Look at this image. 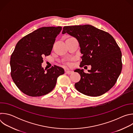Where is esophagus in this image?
Returning a JSON list of instances; mask_svg holds the SVG:
<instances>
[{"label":"esophagus","instance_id":"1","mask_svg":"<svg viewBox=\"0 0 133 133\" xmlns=\"http://www.w3.org/2000/svg\"><path fill=\"white\" fill-rule=\"evenodd\" d=\"M65 72H66V73L67 74H71V73L72 72V71L69 70H65Z\"/></svg>","mask_w":133,"mask_h":133}]
</instances>
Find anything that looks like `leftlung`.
Listing matches in <instances>:
<instances>
[{"label": "left lung", "mask_w": 133, "mask_h": 133, "mask_svg": "<svg viewBox=\"0 0 133 133\" xmlns=\"http://www.w3.org/2000/svg\"><path fill=\"white\" fill-rule=\"evenodd\" d=\"M67 33L78 41L83 55L81 67L91 65L85 73L84 69L74 70L81 75L75 87L89 96H99L114 85L122 69V52L115 40L109 33L91 25L65 26L63 34Z\"/></svg>", "instance_id": "left-lung-1"}]
</instances>
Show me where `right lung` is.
<instances>
[{
  "instance_id": "add662e5",
  "label": "right lung",
  "mask_w": 133,
  "mask_h": 133,
  "mask_svg": "<svg viewBox=\"0 0 133 133\" xmlns=\"http://www.w3.org/2000/svg\"><path fill=\"white\" fill-rule=\"evenodd\" d=\"M62 27H43L24 37L16 45L11 57V76L17 86L28 96L45 95L55 88L57 79L64 74L55 65L44 70L43 57L50 54L56 37Z\"/></svg>"
}]
</instances>
